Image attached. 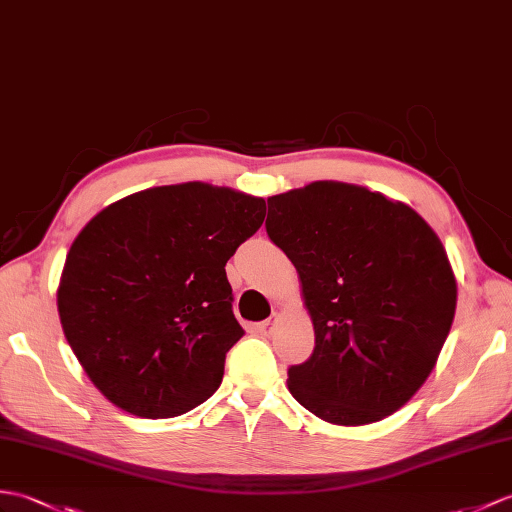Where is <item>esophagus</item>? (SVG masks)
<instances>
[{
    "label": "esophagus",
    "mask_w": 512,
    "mask_h": 512,
    "mask_svg": "<svg viewBox=\"0 0 512 512\" xmlns=\"http://www.w3.org/2000/svg\"><path fill=\"white\" fill-rule=\"evenodd\" d=\"M275 320L277 318H268V320H261V323H257V334L259 336H270L272 329H275Z\"/></svg>",
    "instance_id": "1"
}]
</instances>
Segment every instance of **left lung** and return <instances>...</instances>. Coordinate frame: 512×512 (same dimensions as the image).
Returning a JSON list of instances; mask_svg holds the SVG:
<instances>
[{
  "instance_id": "8db88e82",
  "label": "left lung",
  "mask_w": 512,
  "mask_h": 512,
  "mask_svg": "<svg viewBox=\"0 0 512 512\" xmlns=\"http://www.w3.org/2000/svg\"><path fill=\"white\" fill-rule=\"evenodd\" d=\"M266 231L299 272L316 336L310 360L288 368L292 397L334 425L397 412L430 377L456 314L434 229L399 200L316 181L270 196Z\"/></svg>"
}]
</instances>
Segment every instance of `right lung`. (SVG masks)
Wrapping results in <instances>:
<instances>
[{"mask_svg": "<svg viewBox=\"0 0 512 512\" xmlns=\"http://www.w3.org/2000/svg\"><path fill=\"white\" fill-rule=\"evenodd\" d=\"M264 216V198L194 181L130 194L78 233L58 316L117 408L170 419L218 390L227 351L244 336L224 266Z\"/></svg>", "mask_w": 512, "mask_h": 512, "instance_id": "add662e5", "label": "right lung"}]
</instances>
